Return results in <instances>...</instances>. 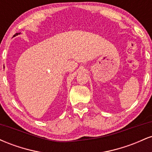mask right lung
Wrapping results in <instances>:
<instances>
[{
  "mask_svg": "<svg viewBox=\"0 0 152 152\" xmlns=\"http://www.w3.org/2000/svg\"><path fill=\"white\" fill-rule=\"evenodd\" d=\"M20 33H17V34H15L13 36H18V35H20Z\"/></svg>",
  "mask_w": 152,
  "mask_h": 152,
  "instance_id": "add662e5",
  "label": "right lung"
}]
</instances>
